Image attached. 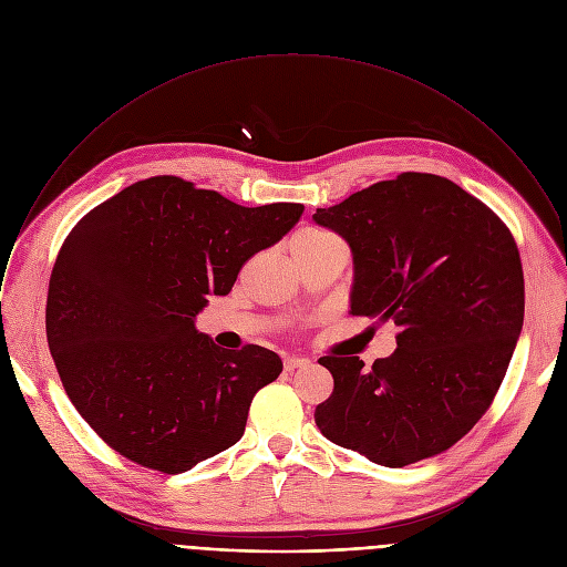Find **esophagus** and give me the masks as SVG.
<instances>
[{"mask_svg":"<svg viewBox=\"0 0 567 567\" xmlns=\"http://www.w3.org/2000/svg\"><path fill=\"white\" fill-rule=\"evenodd\" d=\"M309 365V359H302V357H287L285 359V370H296V368H305Z\"/></svg>","mask_w":567,"mask_h":567,"instance_id":"esophagus-1","label":"esophagus"}]
</instances>
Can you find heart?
Here are the masks:
<instances>
[{
    "instance_id": "heart-1",
    "label": "heart",
    "mask_w": 567,
    "mask_h": 567,
    "mask_svg": "<svg viewBox=\"0 0 567 567\" xmlns=\"http://www.w3.org/2000/svg\"><path fill=\"white\" fill-rule=\"evenodd\" d=\"M334 235L328 233V230H320V228H302L300 233L293 235L291 239V251H307V249H313L318 245H322V241L332 239Z\"/></svg>"
}]
</instances>
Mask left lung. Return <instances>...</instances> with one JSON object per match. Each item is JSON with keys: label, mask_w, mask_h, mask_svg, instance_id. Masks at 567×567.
Returning <instances> with one entry per match:
<instances>
[{"label": "left lung", "mask_w": 567, "mask_h": 567, "mask_svg": "<svg viewBox=\"0 0 567 567\" xmlns=\"http://www.w3.org/2000/svg\"><path fill=\"white\" fill-rule=\"evenodd\" d=\"M352 251L350 311L399 326L396 350L368 370L322 357L332 396L313 413L330 442L406 466L464 437L489 409L525 316L509 228L457 184L403 173L316 208Z\"/></svg>", "instance_id": "left-lung-1"}]
</instances>
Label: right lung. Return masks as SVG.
<instances>
[{
    "label": "right lung",
    "mask_w": 567,
    "mask_h": 567,
    "mask_svg": "<svg viewBox=\"0 0 567 567\" xmlns=\"http://www.w3.org/2000/svg\"><path fill=\"white\" fill-rule=\"evenodd\" d=\"M302 210L247 208L164 175L75 224L49 282L47 341L75 411L114 451L184 473L245 435L282 361L260 346L221 350L195 318Z\"/></svg>",
    "instance_id": "add662e5"
}]
</instances>
